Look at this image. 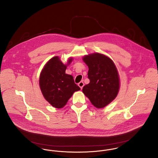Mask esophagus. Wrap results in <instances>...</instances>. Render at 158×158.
I'll return each mask as SVG.
<instances>
[{"instance_id":"34e87169","label":"esophagus","mask_w":158,"mask_h":158,"mask_svg":"<svg viewBox=\"0 0 158 158\" xmlns=\"http://www.w3.org/2000/svg\"><path fill=\"white\" fill-rule=\"evenodd\" d=\"M78 85H79V86L81 88V89H82V88H83V86H84V84L83 82H80L78 84Z\"/></svg>"}]
</instances>
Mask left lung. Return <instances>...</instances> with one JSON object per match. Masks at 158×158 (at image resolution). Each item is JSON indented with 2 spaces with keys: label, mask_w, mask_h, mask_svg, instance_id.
<instances>
[{
  "label": "left lung",
  "mask_w": 158,
  "mask_h": 158,
  "mask_svg": "<svg viewBox=\"0 0 158 158\" xmlns=\"http://www.w3.org/2000/svg\"><path fill=\"white\" fill-rule=\"evenodd\" d=\"M83 60L89 68V83L83 87L82 91L95 107L104 108L118 93L119 77L116 67L109 58L98 53L86 55Z\"/></svg>",
  "instance_id": "1"
}]
</instances>
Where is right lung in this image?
<instances>
[{"label":"right lung","mask_w":158,"mask_h":158,"mask_svg":"<svg viewBox=\"0 0 158 158\" xmlns=\"http://www.w3.org/2000/svg\"><path fill=\"white\" fill-rule=\"evenodd\" d=\"M72 59L69 60L70 63ZM67 66L58 56L45 65L40 77V86L45 99L53 107H64L74 91L81 89L74 83L72 75L65 74Z\"/></svg>","instance_id":"obj_1"}]
</instances>
